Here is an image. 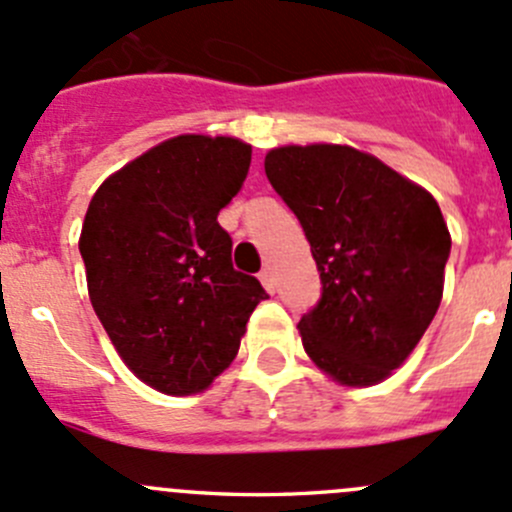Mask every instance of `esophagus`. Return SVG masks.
I'll list each match as a JSON object with an SVG mask.
<instances>
[{
  "label": "esophagus",
  "mask_w": 512,
  "mask_h": 512,
  "mask_svg": "<svg viewBox=\"0 0 512 512\" xmlns=\"http://www.w3.org/2000/svg\"><path fill=\"white\" fill-rule=\"evenodd\" d=\"M260 282H262V285L267 287V290L275 292V285H277V282H275V272H272V267H270V265L262 267V272H260Z\"/></svg>",
  "instance_id": "obj_1"
}]
</instances>
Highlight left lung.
Segmentation results:
<instances>
[{
    "mask_svg": "<svg viewBox=\"0 0 512 512\" xmlns=\"http://www.w3.org/2000/svg\"><path fill=\"white\" fill-rule=\"evenodd\" d=\"M265 175L300 220L320 272V300L297 322L305 352L342 385L385 380L443 297L450 232L438 202L342 145L277 147Z\"/></svg>",
    "mask_w": 512,
    "mask_h": 512,
    "instance_id": "obj_1",
    "label": "left lung"
}]
</instances>
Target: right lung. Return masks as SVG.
I'll return each instance as SVG.
<instances>
[{"mask_svg":"<svg viewBox=\"0 0 512 512\" xmlns=\"http://www.w3.org/2000/svg\"><path fill=\"white\" fill-rule=\"evenodd\" d=\"M252 147L182 135L152 147L94 192L79 255L89 300L142 382L200 393L235 360L260 280L232 267L217 215L242 190Z\"/></svg>","mask_w":512,"mask_h":512,"instance_id":"add662e5","label":"right lung"}]
</instances>
